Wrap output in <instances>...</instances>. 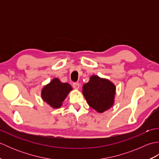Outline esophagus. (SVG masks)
<instances>
[{
	"mask_svg": "<svg viewBox=\"0 0 159 159\" xmlns=\"http://www.w3.org/2000/svg\"><path fill=\"white\" fill-rule=\"evenodd\" d=\"M72 86H73L74 88L76 89H79V87H80L79 83H73Z\"/></svg>",
	"mask_w": 159,
	"mask_h": 159,
	"instance_id": "obj_1",
	"label": "esophagus"
}]
</instances>
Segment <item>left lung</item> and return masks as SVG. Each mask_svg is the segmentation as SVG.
<instances>
[{"label":"left lung","mask_w":159,"mask_h":159,"mask_svg":"<svg viewBox=\"0 0 159 159\" xmlns=\"http://www.w3.org/2000/svg\"><path fill=\"white\" fill-rule=\"evenodd\" d=\"M116 87L109 80L92 75L83 86V94L89 106L102 113L114 104Z\"/></svg>","instance_id":"obj_1"}]
</instances>
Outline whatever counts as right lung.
Here are the masks:
<instances>
[{
    "instance_id": "right-lung-1",
    "label": "right lung",
    "mask_w": 159,
    "mask_h": 159,
    "mask_svg": "<svg viewBox=\"0 0 159 159\" xmlns=\"http://www.w3.org/2000/svg\"><path fill=\"white\" fill-rule=\"evenodd\" d=\"M72 90L70 84L61 83L59 79L55 78L42 88V98L53 109H59Z\"/></svg>"
}]
</instances>
